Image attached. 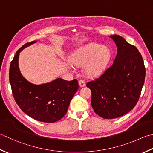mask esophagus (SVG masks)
<instances>
[{
  "mask_svg": "<svg viewBox=\"0 0 153 153\" xmlns=\"http://www.w3.org/2000/svg\"><path fill=\"white\" fill-rule=\"evenodd\" d=\"M79 85L80 87H84L85 85V83L83 80L81 79L79 81Z\"/></svg>",
  "mask_w": 153,
  "mask_h": 153,
  "instance_id": "esophagus-1",
  "label": "esophagus"
}]
</instances>
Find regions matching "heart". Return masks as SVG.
<instances>
[{
    "mask_svg": "<svg viewBox=\"0 0 153 153\" xmlns=\"http://www.w3.org/2000/svg\"><path fill=\"white\" fill-rule=\"evenodd\" d=\"M109 50L100 44H89L79 48L70 57V62L77 67L84 66L88 77H95L104 71L109 59Z\"/></svg>",
    "mask_w": 153,
    "mask_h": 153,
    "instance_id": "obj_1",
    "label": "heart"
}]
</instances>
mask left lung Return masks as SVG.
I'll return each mask as SVG.
<instances>
[{
	"mask_svg": "<svg viewBox=\"0 0 153 153\" xmlns=\"http://www.w3.org/2000/svg\"><path fill=\"white\" fill-rule=\"evenodd\" d=\"M117 46L113 64L95 80L87 83L91 91V106L104 119L127 114L139 101L145 78L142 56L137 48L119 35L111 36Z\"/></svg>",
	"mask_w": 153,
	"mask_h": 153,
	"instance_id": "obj_1",
	"label": "left lung"
}]
</instances>
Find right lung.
<instances>
[{
    "label": "right lung",
    "instance_id": "1",
    "mask_svg": "<svg viewBox=\"0 0 153 153\" xmlns=\"http://www.w3.org/2000/svg\"><path fill=\"white\" fill-rule=\"evenodd\" d=\"M35 42L36 41H32L21 47L10 63L9 80L12 92L17 105L26 114L39 121L54 123L67 113L71 99L79 88L78 82L61 78L42 85L28 82L19 70V53Z\"/></svg>",
    "mask_w": 153,
    "mask_h": 153
}]
</instances>
